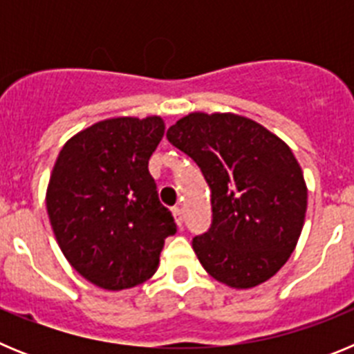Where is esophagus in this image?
<instances>
[{
	"label": "esophagus",
	"mask_w": 354,
	"mask_h": 354,
	"mask_svg": "<svg viewBox=\"0 0 354 354\" xmlns=\"http://www.w3.org/2000/svg\"><path fill=\"white\" fill-rule=\"evenodd\" d=\"M174 218H175V223H177V227H183V225H184L183 209H180V207H175V209H174Z\"/></svg>",
	"instance_id": "1"
}]
</instances>
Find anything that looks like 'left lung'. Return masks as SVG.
<instances>
[{"mask_svg":"<svg viewBox=\"0 0 354 354\" xmlns=\"http://www.w3.org/2000/svg\"><path fill=\"white\" fill-rule=\"evenodd\" d=\"M167 138L196 162L211 187L212 223L193 239L200 264L232 289L280 271L305 223L306 184L292 150L252 118L195 111Z\"/></svg>","mask_w":354,"mask_h":354,"instance_id":"left-lung-1","label":"left lung"}]
</instances>
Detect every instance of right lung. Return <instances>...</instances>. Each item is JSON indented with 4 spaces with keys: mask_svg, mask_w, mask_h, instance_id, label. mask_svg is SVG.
I'll return each instance as SVG.
<instances>
[{
    "mask_svg": "<svg viewBox=\"0 0 354 354\" xmlns=\"http://www.w3.org/2000/svg\"><path fill=\"white\" fill-rule=\"evenodd\" d=\"M162 134L158 115L106 118L74 134L56 158L46 192L53 232L68 264L101 289L149 280L177 230L149 174Z\"/></svg>",
    "mask_w": 354,
    "mask_h": 354,
    "instance_id": "1",
    "label": "right lung"
}]
</instances>
